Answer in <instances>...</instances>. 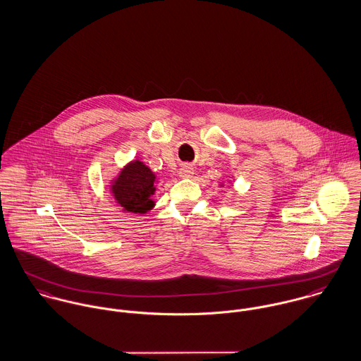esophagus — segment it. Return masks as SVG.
Listing matches in <instances>:
<instances>
[{"label": "esophagus", "mask_w": 361, "mask_h": 361, "mask_svg": "<svg viewBox=\"0 0 361 361\" xmlns=\"http://www.w3.org/2000/svg\"><path fill=\"white\" fill-rule=\"evenodd\" d=\"M192 175H193V168H190L189 165H183L179 169V176L180 178H192Z\"/></svg>", "instance_id": "esophagus-1"}]
</instances>
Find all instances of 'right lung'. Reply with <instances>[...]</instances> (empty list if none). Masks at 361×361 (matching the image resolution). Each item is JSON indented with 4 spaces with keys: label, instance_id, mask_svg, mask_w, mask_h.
<instances>
[{
    "label": "right lung",
    "instance_id": "right-lung-1",
    "mask_svg": "<svg viewBox=\"0 0 361 361\" xmlns=\"http://www.w3.org/2000/svg\"><path fill=\"white\" fill-rule=\"evenodd\" d=\"M155 175L140 161L128 164L111 185L114 199L123 211L145 214L154 207Z\"/></svg>",
    "mask_w": 361,
    "mask_h": 361
}]
</instances>
